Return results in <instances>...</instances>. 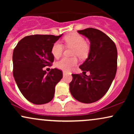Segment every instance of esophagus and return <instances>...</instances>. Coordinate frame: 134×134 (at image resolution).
<instances>
[{"mask_svg":"<svg viewBox=\"0 0 134 134\" xmlns=\"http://www.w3.org/2000/svg\"><path fill=\"white\" fill-rule=\"evenodd\" d=\"M67 74H68V73H67V72H65V71L63 72V76H65V75H67Z\"/></svg>","mask_w":134,"mask_h":134,"instance_id":"esophagus-1","label":"esophagus"}]
</instances>
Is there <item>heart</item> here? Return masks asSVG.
<instances>
[{
	"instance_id": "obj_1",
	"label": "heart",
	"mask_w": 134,
	"mask_h": 134,
	"mask_svg": "<svg viewBox=\"0 0 134 134\" xmlns=\"http://www.w3.org/2000/svg\"><path fill=\"white\" fill-rule=\"evenodd\" d=\"M64 41L67 47H73L72 55H77L80 58H86L90 52V45L85 41L83 36L77 33H72L64 38ZM64 47L61 43L57 41L52 48V53L55 58H58L62 55ZM78 63L76 57L72 58L64 57L57 63V68L64 71H69Z\"/></svg>"
}]
</instances>
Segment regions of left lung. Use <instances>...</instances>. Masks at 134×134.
Segmentation results:
<instances>
[{
	"mask_svg": "<svg viewBox=\"0 0 134 134\" xmlns=\"http://www.w3.org/2000/svg\"><path fill=\"white\" fill-rule=\"evenodd\" d=\"M77 32L88 38L90 50L88 57L79 66L85 74H72L69 89L77 101L92 103L100 99L111 86L117 69V49L100 30L90 27ZM86 71L90 72V76L85 75Z\"/></svg>",
	"mask_w": 134,
	"mask_h": 134,
	"instance_id": "8db88e82",
	"label": "left lung"
}]
</instances>
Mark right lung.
<instances>
[{"instance_id":"right-lung-1","label":"right lung","mask_w":134,"mask_h":134,"mask_svg":"<svg viewBox=\"0 0 134 134\" xmlns=\"http://www.w3.org/2000/svg\"><path fill=\"white\" fill-rule=\"evenodd\" d=\"M62 35L25 36L14 49V78L21 93L32 103L43 104L52 101L55 86L62 78V72L57 69L48 73L43 69L54 60L52 48Z\"/></svg>"}]
</instances>
